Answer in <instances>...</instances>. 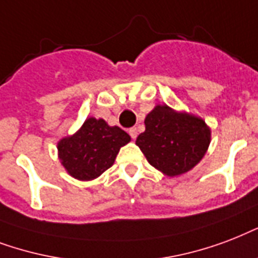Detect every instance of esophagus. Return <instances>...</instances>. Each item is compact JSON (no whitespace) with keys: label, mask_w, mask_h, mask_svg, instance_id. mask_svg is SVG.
<instances>
[{"label":"esophagus","mask_w":258,"mask_h":258,"mask_svg":"<svg viewBox=\"0 0 258 258\" xmlns=\"http://www.w3.org/2000/svg\"><path fill=\"white\" fill-rule=\"evenodd\" d=\"M129 135H131L132 139L135 140L136 137H137V129H136V127H131V129H129Z\"/></svg>","instance_id":"34e87169"}]
</instances>
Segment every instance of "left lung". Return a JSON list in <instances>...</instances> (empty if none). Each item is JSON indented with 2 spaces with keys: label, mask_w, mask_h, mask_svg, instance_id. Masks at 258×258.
<instances>
[{
  "label": "left lung",
  "mask_w": 258,
  "mask_h": 258,
  "mask_svg": "<svg viewBox=\"0 0 258 258\" xmlns=\"http://www.w3.org/2000/svg\"><path fill=\"white\" fill-rule=\"evenodd\" d=\"M139 145L149 164L167 175L177 176L192 169L210 144V129L205 121L168 106H156L145 118V132Z\"/></svg>",
  "instance_id": "left-lung-1"
}]
</instances>
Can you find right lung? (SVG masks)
I'll use <instances>...</instances> for the list:
<instances>
[{
	"label": "right lung",
	"mask_w": 258,
	"mask_h": 258,
	"mask_svg": "<svg viewBox=\"0 0 258 258\" xmlns=\"http://www.w3.org/2000/svg\"><path fill=\"white\" fill-rule=\"evenodd\" d=\"M131 136L118 126H109L103 119H86L71 137L57 144L59 159L67 172L79 180H93L110 168L119 148Z\"/></svg>",
	"instance_id": "add662e5"
}]
</instances>
